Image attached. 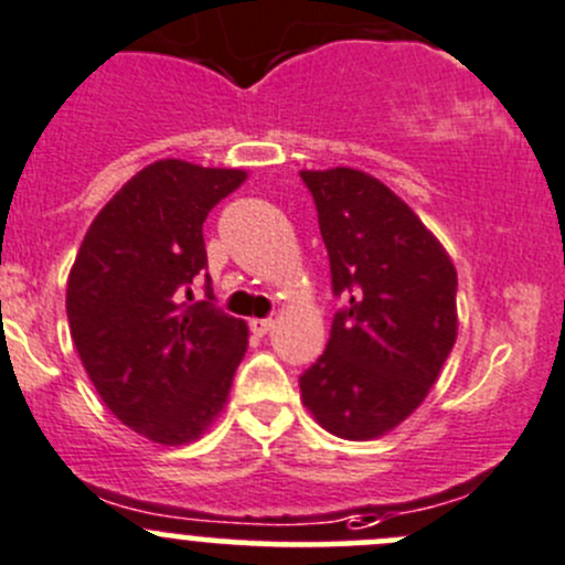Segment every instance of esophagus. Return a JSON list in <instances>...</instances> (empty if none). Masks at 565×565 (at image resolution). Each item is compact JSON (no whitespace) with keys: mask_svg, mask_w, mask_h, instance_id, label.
<instances>
[{"mask_svg":"<svg viewBox=\"0 0 565 565\" xmlns=\"http://www.w3.org/2000/svg\"><path fill=\"white\" fill-rule=\"evenodd\" d=\"M248 326H250V333H254V337H265V333L273 328V320L270 317H262V320L256 317V320H250Z\"/></svg>","mask_w":565,"mask_h":565,"instance_id":"1","label":"esophagus"}]
</instances>
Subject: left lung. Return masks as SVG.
<instances>
[{"label": "left lung", "mask_w": 565, "mask_h": 565, "mask_svg": "<svg viewBox=\"0 0 565 565\" xmlns=\"http://www.w3.org/2000/svg\"><path fill=\"white\" fill-rule=\"evenodd\" d=\"M331 262L333 315L300 394L328 434L364 441L419 408L458 333V276L405 201L353 168L300 171Z\"/></svg>", "instance_id": "1"}]
</instances>
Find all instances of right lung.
<instances>
[{
  "instance_id": "obj_1",
  "label": "right lung",
  "mask_w": 565,
  "mask_h": 565,
  "mask_svg": "<svg viewBox=\"0 0 565 565\" xmlns=\"http://www.w3.org/2000/svg\"><path fill=\"white\" fill-rule=\"evenodd\" d=\"M234 168L160 160L87 228L65 292L71 339L107 408L157 445L199 439L223 411L248 326L215 306L204 221L245 182ZM207 276L204 301L189 284Z\"/></svg>"
}]
</instances>
